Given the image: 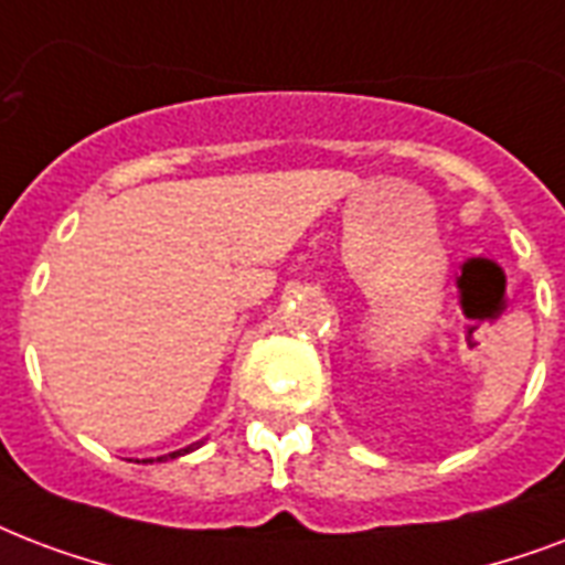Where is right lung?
Returning <instances> with one entry per match:
<instances>
[{
	"label": "right lung",
	"instance_id": "1",
	"mask_svg": "<svg viewBox=\"0 0 565 565\" xmlns=\"http://www.w3.org/2000/svg\"><path fill=\"white\" fill-rule=\"evenodd\" d=\"M198 445H192V447H186V450H178V454H171V459H174V456H183V454H189V450H195Z\"/></svg>",
	"mask_w": 565,
	"mask_h": 565
}]
</instances>
